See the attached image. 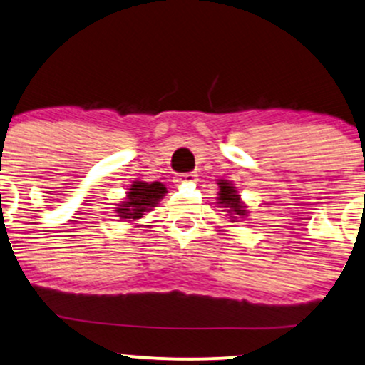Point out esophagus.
<instances>
[{
	"label": "esophagus",
	"mask_w": 365,
	"mask_h": 365,
	"mask_svg": "<svg viewBox=\"0 0 365 365\" xmlns=\"http://www.w3.org/2000/svg\"><path fill=\"white\" fill-rule=\"evenodd\" d=\"M174 182L178 184H184V182H196V175L192 173H187V174H182V175H178V178L174 179Z\"/></svg>",
	"instance_id": "esophagus-1"
}]
</instances>
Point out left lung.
<instances>
[{
    "mask_svg": "<svg viewBox=\"0 0 365 365\" xmlns=\"http://www.w3.org/2000/svg\"><path fill=\"white\" fill-rule=\"evenodd\" d=\"M218 184V196H217V205L220 208H224L227 215L230 217V222H239L244 220L247 217V207L246 203L241 200L237 187L234 186L232 181H227V179H217Z\"/></svg>",
    "mask_w": 365,
    "mask_h": 365,
    "instance_id": "obj_1",
    "label": "left lung"
}]
</instances>
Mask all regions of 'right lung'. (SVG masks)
<instances>
[{"label": "right lung", "mask_w": 365, "mask_h": 365, "mask_svg": "<svg viewBox=\"0 0 365 365\" xmlns=\"http://www.w3.org/2000/svg\"><path fill=\"white\" fill-rule=\"evenodd\" d=\"M167 187L162 182H145V181H133L128 187L126 198L115 205V217L121 218L123 222H135L152 212L153 207H157L167 195Z\"/></svg>", "instance_id": "add662e5"}]
</instances>
